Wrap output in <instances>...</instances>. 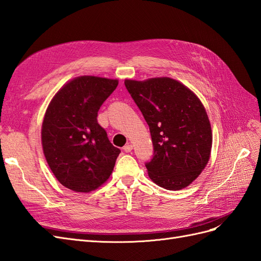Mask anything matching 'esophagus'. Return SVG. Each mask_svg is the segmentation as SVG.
I'll return each mask as SVG.
<instances>
[{
	"label": "esophagus",
	"mask_w": 261,
	"mask_h": 261,
	"mask_svg": "<svg viewBox=\"0 0 261 261\" xmlns=\"http://www.w3.org/2000/svg\"><path fill=\"white\" fill-rule=\"evenodd\" d=\"M132 148H133V146H132L131 144H126V145L123 146V151H124L125 153H129V152L132 151Z\"/></svg>",
	"instance_id": "34e87169"
}]
</instances>
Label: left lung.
<instances>
[{
	"label": "left lung",
	"instance_id": "1",
	"mask_svg": "<svg viewBox=\"0 0 261 261\" xmlns=\"http://www.w3.org/2000/svg\"><path fill=\"white\" fill-rule=\"evenodd\" d=\"M124 85L150 128L154 153L145 163L148 176L168 190L187 187L210 159L212 131L203 105L169 77L125 80Z\"/></svg>",
	"mask_w": 261,
	"mask_h": 261
}]
</instances>
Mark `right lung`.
I'll list each match as a JSON object with an SVG mask.
<instances>
[{
	"mask_svg": "<svg viewBox=\"0 0 261 261\" xmlns=\"http://www.w3.org/2000/svg\"><path fill=\"white\" fill-rule=\"evenodd\" d=\"M117 86V80L76 77L57 93L44 115L43 154L57 179L73 191L95 190L113 173L121 151L110 143L97 116Z\"/></svg>",
	"mask_w": 261,
	"mask_h": 261,
	"instance_id": "obj_1",
	"label": "right lung"
}]
</instances>
